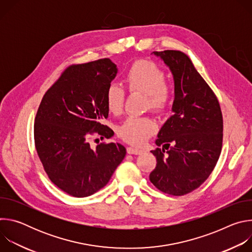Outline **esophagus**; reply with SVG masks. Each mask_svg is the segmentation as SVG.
<instances>
[{
	"mask_svg": "<svg viewBox=\"0 0 252 252\" xmlns=\"http://www.w3.org/2000/svg\"><path fill=\"white\" fill-rule=\"evenodd\" d=\"M126 152L128 155H139L142 153L141 150L139 149H135V148H127Z\"/></svg>",
	"mask_w": 252,
	"mask_h": 252,
	"instance_id": "1",
	"label": "esophagus"
}]
</instances>
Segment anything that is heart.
Here are the masks:
<instances>
[{"mask_svg": "<svg viewBox=\"0 0 252 252\" xmlns=\"http://www.w3.org/2000/svg\"><path fill=\"white\" fill-rule=\"evenodd\" d=\"M166 76L158 64L148 61H137L129 67L125 77L129 92L148 94V106L157 113L164 112L169 106L173 89L165 83ZM126 99L125 90L117 84L109 86L105 93L106 109L113 115L123 112ZM157 126L148 118H127L118 128L119 136L132 146H141L156 131Z\"/></svg>", "mask_w": 252, "mask_h": 252, "instance_id": "heart-1", "label": "heart"}]
</instances>
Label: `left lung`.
I'll list each match as a JSON object with an SVG mask.
<instances>
[{"mask_svg": "<svg viewBox=\"0 0 252 252\" xmlns=\"http://www.w3.org/2000/svg\"><path fill=\"white\" fill-rule=\"evenodd\" d=\"M171 70L173 115L160 128L152 151L157 166L150 181L160 191L181 196L199 188L220 158L223 120L219 99L189 57L174 50L154 52Z\"/></svg>", "mask_w": 252, "mask_h": 252, "instance_id": "obj_1", "label": "left lung"}]
</instances>
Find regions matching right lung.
<instances>
[{"instance_id": "add662e5", "label": "right lung", "mask_w": 252, "mask_h": 252, "mask_svg": "<svg viewBox=\"0 0 252 252\" xmlns=\"http://www.w3.org/2000/svg\"><path fill=\"white\" fill-rule=\"evenodd\" d=\"M117 73L110 59L71 64L40 103L35 150L52 183L71 196L86 197L102 189L126 157L121 143L101 142L94 149L90 142L94 133L113 136L100 121L109 117L105 93Z\"/></svg>"}]
</instances>
